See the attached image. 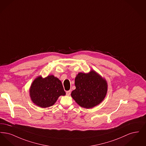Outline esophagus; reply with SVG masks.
Wrapping results in <instances>:
<instances>
[{"mask_svg":"<svg viewBox=\"0 0 146 146\" xmlns=\"http://www.w3.org/2000/svg\"><path fill=\"white\" fill-rule=\"evenodd\" d=\"M70 91H66V95L67 96H70Z\"/></svg>","mask_w":146,"mask_h":146,"instance_id":"34e87169","label":"esophagus"}]
</instances>
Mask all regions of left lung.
<instances>
[{"instance_id": "left-lung-1", "label": "left lung", "mask_w": 146, "mask_h": 146, "mask_svg": "<svg viewBox=\"0 0 146 146\" xmlns=\"http://www.w3.org/2000/svg\"><path fill=\"white\" fill-rule=\"evenodd\" d=\"M75 86L71 96L77 104L86 109L100 104L108 90L106 80L94 70L87 73L79 72L75 78Z\"/></svg>"}]
</instances>
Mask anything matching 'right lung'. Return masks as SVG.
Listing matches in <instances>:
<instances>
[{"mask_svg": "<svg viewBox=\"0 0 146 146\" xmlns=\"http://www.w3.org/2000/svg\"><path fill=\"white\" fill-rule=\"evenodd\" d=\"M29 91L33 103L43 108L53 106L58 97L66 95L61 82L54 75L36 77Z\"/></svg>", "mask_w": 146, "mask_h": 146, "instance_id": "add662e5", "label": "right lung"}]
</instances>
